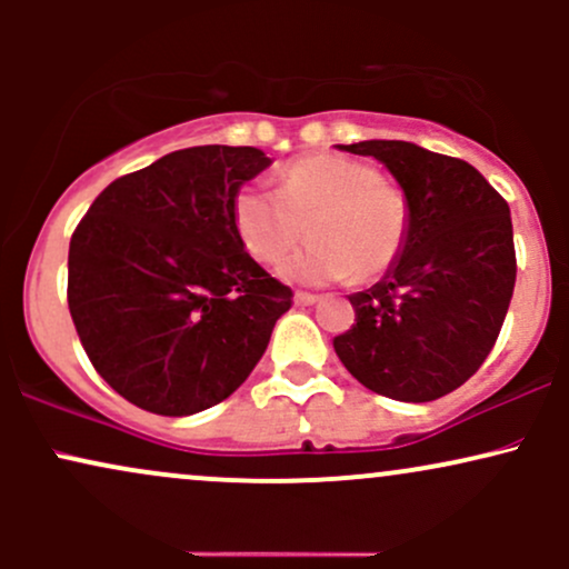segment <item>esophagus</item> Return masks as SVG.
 <instances>
[{"instance_id": "34e87169", "label": "esophagus", "mask_w": 569, "mask_h": 569, "mask_svg": "<svg viewBox=\"0 0 569 569\" xmlns=\"http://www.w3.org/2000/svg\"><path fill=\"white\" fill-rule=\"evenodd\" d=\"M318 299H321V297H316V293H307V291L293 293V302H297V305H316Z\"/></svg>"}]
</instances>
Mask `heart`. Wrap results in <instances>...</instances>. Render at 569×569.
Instances as JSON below:
<instances>
[{
	"label": "heart",
	"mask_w": 569,
	"mask_h": 569,
	"mask_svg": "<svg viewBox=\"0 0 569 569\" xmlns=\"http://www.w3.org/2000/svg\"><path fill=\"white\" fill-rule=\"evenodd\" d=\"M232 227L259 264L280 262L310 232L312 243L280 267V276L297 283L375 280L401 259L409 202L367 162L312 154L280 173L278 192L240 187Z\"/></svg>",
	"instance_id": "obj_1"
}]
</instances>
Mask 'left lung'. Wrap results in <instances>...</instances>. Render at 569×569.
Instances as JSON below:
<instances>
[{"label": "left lung", "instance_id": "8db88e82", "mask_svg": "<svg viewBox=\"0 0 569 569\" xmlns=\"http://www.w3.org/2000/svg\"><path fill=\"white\" fill-rule=\"evenodd\" d=\"M380 160L409 202V238L380 283L350 297L335 337L363 388L426 403L452 393L492 350L516 283L508 202L466 160L409 141L337 143Z\"/></svg>", "mask_w": 569, "mask_h": 569}]
</instances>
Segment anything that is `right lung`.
<instances>
[{"label": "right lung", "mask_w": 569, "mask_h": 569, "mask_svg": "<svg viewBox=\"0 0 569 569\" xmlns=\"http://www.w3.org/2000/svg\"><path fill=\"white\" fill-rule=\"evenodd\" d=\"M270 162L257 147L179 149L112 181L71 234V321L136 407L194 415L264 356L293 293L248 257L232 198Z\"/></svg>", "instance_id": "right-lung-1"}]
</instances>
